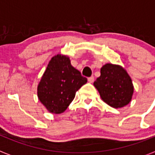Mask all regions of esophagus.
<instances>
[{
	"label": "esophagus",
	"instance_id": "1",
	"mask_svg": "<svg viewBox=\"0 0 155 155\" xmlns=\"http://www.w3.org/2000/svg\"><path fill=\"white\" fill-rule=\"evenodd\" d=\"M87 81H88V82H90V83H93V82H94V77H90V78H88Z\"/></svg>",
	"mask_w": 155,
	"mask_h": 155
}]
</instances>
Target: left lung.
<instances>
[{"mask_svg": "<svg viewBox=\"0 0 155 155\" xmlns=\"http://www.w3.org/2000/svg\"><path fill=\"white\" fill-rule=\"evenodd\" d=\"M94 85L104 102L116 109L130 103L134 93L132 81L127 71L120 66L112 64L101 68V75Z\"/></svg>", "mask_w": 155, "mask_h": 155, "instance_id": "8db88e82", "label": "left lung"}]
</instances>
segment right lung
<instances>
[{
    "label": "right lung",
    "mask_w": 155,
    "mask_h": 155,
    "mask_svg": "<svg viewBox=\"0 0 155 155\" xmlns=\"http://www.w3.org/2000/svg\"><path fill=\"white\" fill-rule=\"evenodd\" d=\"M87 78L71 64L69 57L57 55L49 62L38 85V97L50 113L59 114L67 109L75 93Z\"/></svg>",
    "instance_id": "obj_1"
}]
</instances>
